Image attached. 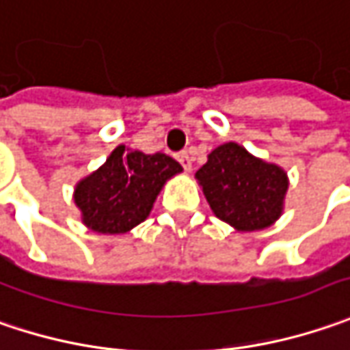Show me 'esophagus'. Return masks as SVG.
Segmentation results:
<instances>
[{"mask_svg":"<svg viewBox=\"0 0 350 350\" xmlns=\"http://www.w3.org/2000/svg\"><path fill=\"white\" fill-rule=\"evenodd\" d=\"M178 160H180V164L184 166V170H186V172H190V170H191L190 152H180V154H178Z\"/></svg>","mask_w":350,"mask_h":350,"instance_id":"esophagus-1","label":"esophagus"}]
</instances>
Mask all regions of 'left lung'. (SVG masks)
Listing matches in <instances>:
<instances>
[{"label": "left lung", "instance_id": "left-lung-1", "mask_svg": "<svg viewBox=\"0 0 350 350\" xmlns=\"http://www.w3.org/2000/svg\"><path fill=\"white\" fill-rule=\"evenodd\" d=\"M196 180L213 215L241 233L262 231L280 219L290 186L282 166L254 157L239 143L213 148Z\"/></svg>", "mask_w": 350, "mask_h": 350}]
</instances>
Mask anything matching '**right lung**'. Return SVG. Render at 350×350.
Instances as JSON below:
<instances>
[{
    "label": "right lung",
    "instance_id": "1",
    "mask_svg": "<svg viewBox=\"0 0 350 350\" xmlns=\"http://www.w3.org/2000/svg\"><path fill=\"white\" fill-rule=\"evenodd\" d=\"M182 172L174 159L115 146L107 160L84 176L72 200L80 219L99 235H125L150 215L164 184Z\"/></svg>",
    "mask_w": 350,
    "mask_h": 350
}]
</instances>
